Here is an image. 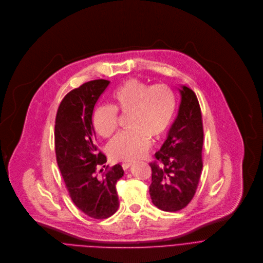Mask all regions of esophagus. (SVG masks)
Segmentation results:
<instances>
[{
  "label": "esophagus",
  "mask_w": 263,
  "mask_h": 263,
  "mask_svg": "<svg viewBox=\"0 0 263 263\" xmlns=\"http://www.w3.org/2000/svg\"><path fill=\"white\" fill-rule=\"evenodd\" d=\"M121 166H122L123 170H127L132 166V163H123Z\"/></svg>",
  "instance_id": "1"
}]
</instances>
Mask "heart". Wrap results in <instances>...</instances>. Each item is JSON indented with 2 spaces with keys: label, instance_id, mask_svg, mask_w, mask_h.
Listing matches in <instances>:
<instances>
[{
  "label": "heart",
  "instance_id": "b5f03b06",
  "mask_svg": "<svg viewBox=\"0 0 263 263\" xmlns=\"http://www.w3.org/2000/svg\"><path fill=\"white\" fill-rule=\"evenodd\" d=\"M112 107H98L93 114V126L98 135L110 137L118 125L117 112L128 115V130L117 135L107 147L113 161L133 162L145 154L150 140L160 141L168 133L176 110V98L164 84L149 86L129 79L114 90Z\"/></svg>",
  "mask_w": 263,
  "mask_h": 263
}]
</instances>
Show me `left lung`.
<instances>
[{"mask_svg": "<svg viewBox=\"0 0 263 263\" xmlns=\"http://www.w3.org/2000/svg\"><path fill=\"white\" fill-rule=\"evenodd\" d=\"M181 102L167 140L150 164L149 193L152 203L164 212H178L194 198L203 167V123L195 92L182 86Z\"/></svg>", "mask_w": 263, "mask_h": 263, "instance_id": "1", "label": "left lung"}]
</instances>
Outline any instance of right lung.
Returning <instances> with one entry per match:
<instances>
[{"label": "right lung", "mask_w": 263, "mask_h": 263, "mask_svg": "<svg viewBox=\"0 0 263 263\" xmlns=\"http://www.w3.org/2000/svg\"><path fill=\"white\" fill-rule=\"evenodd\" d=\"M109 84L107 80H94L71 90L62 99L55 122L57 163L68 194L80 211L97 220L117 212L116 183L124 173L118 164L107 166L101 178L96 174L97 167L107 163V157L95 145L92 115Z\"/></svg>", "instance_id": "1"}]
</instances>
